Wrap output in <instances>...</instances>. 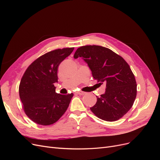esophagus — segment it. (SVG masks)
Listing matches in <instances>:
<instances>
[{"label":"esophagus","mask_w":160,"mask_h":160,"mask_svg":"<svg viewBox=\"0 0 160 160\" xmlns=\"http://www.w3.org/2000/svg\"><path fill=\"white\" fill-rule=\"evenodd\" d=\"M76 93H77V94H79V95H83L86 94L85 92H84V91H77Z\"/></svg>","instance_id":"obj_1"}]
</instances>
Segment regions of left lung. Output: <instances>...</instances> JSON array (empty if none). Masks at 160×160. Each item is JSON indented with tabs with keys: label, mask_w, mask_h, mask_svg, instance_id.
Wrapping results in <instances>:
<instances>
[{
	"label": "left lung",
	"mask_w": 160,
	"mask_h": 160,
	"mask_svg": "<svg viewBox=\"0 0 160 160\" xmlns=\"http://www.w3.org/2000/svg\"><path fill=\"white\" fill-rule=\"evenodd\" d=\"M82 57L99 85L106 84L105 92L97 97L90 108L97 117L107 122L122 118L132 108L137 95L135 76L128 62L113 51L98 45L82 46L74 58Z\"/></svg>",
	"instance_id": "8db88e82"
}]
</instances>
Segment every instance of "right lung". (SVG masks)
<instances>
[{
    "label": "right lung",
    "mask_w": 160,
    "mask_h": 160,
    "mask_svg": "<svg viewBox=\"0 0 160 160\" xmlns=\"http://www.w3.org/2000/svg\"><path fill=\"white\" fill-rule=\"evenodd\" d=\"M74 47L48 52L34 61L24 72L19 85V96L27 117L41 125L57 122L68 108L73 94L55 92L59 64Z\"/></svg>",
    "instance_id": "obj_1"
}]
</instances>
